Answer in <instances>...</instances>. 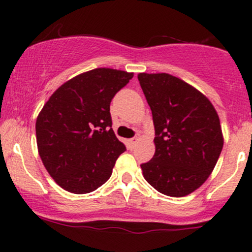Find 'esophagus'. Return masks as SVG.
Wrapping results in <instances>:
<instances>
[{"label":"esophagus","mask_w":252,"mask_h":252,"mask_svg":"<svg viewBox=\"0 0 252 252\" xmlns=\"http://www.w3.org/2000/svg\"><path fill=\"white\" fill-rule=\"evenodd\" d=\"M136 142H138V138H131V139H129V146H130L131 149H133V147L136 145Z\"/></svg>","instance_id":"obj_1"}]
</instances>
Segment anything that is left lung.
Returning a JSON list of instances; mask_svg holds the SVG:
<instances>
[{
    "instance_id": "left-lung-1",
    "label": "left lung",
    "mask_w": 252,
    "mask_h": 252,
    "mask_svg": "<svg viewBox=\"0 0 252 252\" xmlns=\"http://www.w3.org/2000/svg\"><path fill=\"white\" fill-rule=\"evenodd\" d=\"M155 126L154 157L140 164L146 182L161 194L182 197L201 187L223 147L212 103L182 79L166 73L138 75Z\"/></svg>"
}]
</instances>
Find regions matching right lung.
Listing matches in <instances>:
<instances>
[{"mask_svg": "<svg viewBox=\"0 0 252 252\" xmlns=\"http://www.w3.org/2000/svg\"><path fill=\"white\" fill-rule=\"evenodd\" d=\"M133 73L96 68L57 89L36 119V142L45 168L73 194L91 192L110 179L126 145L112 129V98Z\"/></svg>", "mask_w": 252, "mask_h": 252, "instance_id": "right-lung-1", "label": "right lung"}]
</instances>
